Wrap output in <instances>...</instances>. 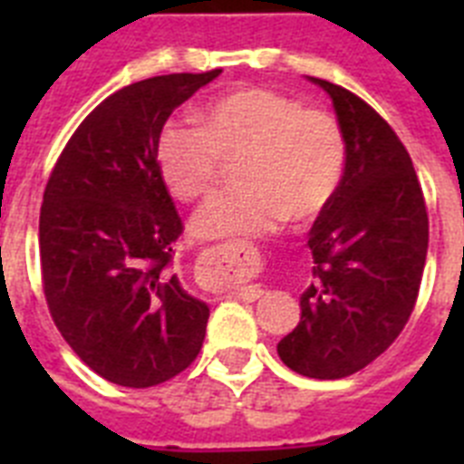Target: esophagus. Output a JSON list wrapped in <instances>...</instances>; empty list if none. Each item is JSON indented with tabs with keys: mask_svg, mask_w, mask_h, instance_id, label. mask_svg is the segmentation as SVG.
<instances>
[{
	"mask_svg": "<svg viewBox=\"0 0 464 464\" xmlns=\"http://www.w3.org/2000/svg\"><path fill=\"white\" fill-rule=\"evenodd\" d=\"M256 265L257 257L248 244L227 246V248H223V251L218 253V267L227 269V272H251V269H256ZM262 293H265V290H262L260 285H241V288H237L232 295L239 299L256 302L257 297H262Z\"/></svg>",
	"mask_w": 464,
	"mask_h": 464,
	"instance_id": "34e87169",
	"label": "esophagus"
}]
</instances>
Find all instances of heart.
Listing matches in <instances>:
<instances>
[{"label":"heart","instance_id":"obj_1","mask_svg":"<svg viewBox=\"0 0 464 464\" xmlns=\"http://www.w3.org/2000/svg\"><path fill=\"white\" fill-rule=\"evenodd\" d=\"M337 118L267 88H241L208 102L202 127L167 122L155 160L181 202L207 197L237 162L235 190L208 199L192 218L202 239L269 235L283 220L309 223L337 195L346 169Z\"/></svg>","mask_w":464,"mask_h":464}]
</instances>
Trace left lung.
I'll return each instance as SVG.
<instances>
[{
  "label": "left lung",
  "instance_id": "obj_1",
  "mask_svg": "<svg viewBox=\"0 0 464 464\" xmlns=\"http://www.w3.org/2000/svg\"><path fill=\"white\" fill-rule=\"evenodd\" d=\"M309 81L330 94L346 137V169L309 232L314 281L299 297L297 327L276 351L297 374L343 379L407 325L428 256V211L392 127L342 85Z\"/></svg>",
  "mask_w": 464,
  "mask_h": 464
}]
</instances>
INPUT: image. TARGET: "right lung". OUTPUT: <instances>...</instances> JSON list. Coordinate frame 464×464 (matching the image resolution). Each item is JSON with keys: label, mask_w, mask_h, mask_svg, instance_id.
I'll list each match as a JSON object with an SVG mask.
<instances>
[{"label": "right lung", "mask_w": 464, "mask_h": 464, "mask_svg": "<svg viewBox=\"0 0 464 464\" xmlns=\"http://www.w3.org/2000/svg\"><path fill=\"white\" fill-rule=\"evenodd\" d=\"M220 72L153 76L113 92L81 122L48 179L44 295L64 342L111 383H165L202 348L208 306L171 274L183 225L155 146L174 109Z\"/></svg>", "instance_id": "obj_1"}]
</instances>
